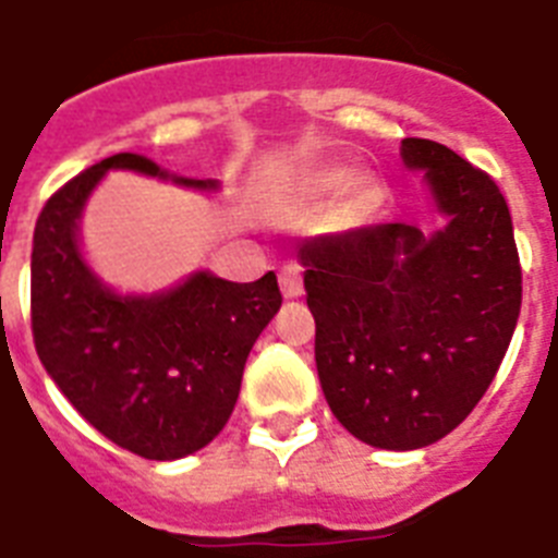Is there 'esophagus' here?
<instances>
[{
    "instance_id": "1",
    "label": "esophagus",
    "mask_w": 558,
    "mask_h": 558,
    "mask_svg": "<svg viewBox=\"0 0 558 558\" xmlns=\"http://www.w3.org/2000/svg\"><path fill=\"white\" fill-rule=\"evenodd\" d=\"M280 292L287 301H294V298H301L303 294V278H301V269L294 264H287L280 269Z\"/></svg>"
}]
</instances>
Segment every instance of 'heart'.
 I'll return each mask as SVG.
<instances>
[{
    "mask_svg": "<svg viewBox=\"0 0 558 558\" xmlns=\"http://www.w3.org/2000/svg\"><path fill=\"white\" fill-rule=\"evenodd\" d=\"M355 174L352 169H341V166H332V169H312L306 174H301L294 180L292 194L294 201H320V197H332V194L350 189Z\"/></svg>",
    "mask_w": 558,
    "mask_h": 558,
    "instance_id": "1",
    "label": "heart"
}]
</instances>
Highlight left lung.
<instances>
[{
    "label": "left lung",
    "mask_w": 558,
    "mask_h": 558,
    "mask_svg": "<svg viewBox=\"0 0 558 558\" xmlns=\"http://www.w3.org/2000/svg\"><path fill=\"white\" fill-rule=\"evenodd\" d=\"M401 160L424 171L441 229L378 223L298 243L326 404L378 450H418L459 427L522 310L499 185L433 140H401Z\"/></svg>",
    "instance_id": "left-lung-1"
}]
</instances>
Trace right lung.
I'll use <instances>...</instances> for the list:
<instances>
[{"mask_svg": "<svg viewBox=\"0 0 558 558\" xmlns=\"http://www.w3.org/2000/svg\"><path fill=\"white\" fill-rule=\"evenodd\" d=\"M137 171L197 192L217 180L177 177L122 151L74 177L45 203L31 255L36 355L59 392L108 441L151 461L203 450L226 427L243 366L278 315L275 271L232 283L208 269L171 289L122 294L85 260L80 220L108 171Z\"/></svg>", "mask_w": 558, "mask_h": 558, "instance_id": "obj_1", "label": "right lung"}]
</instances>
